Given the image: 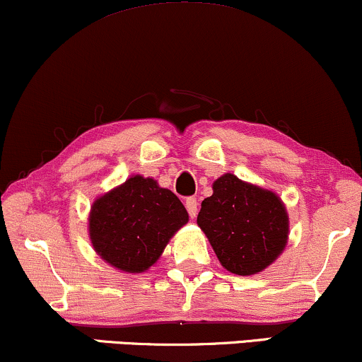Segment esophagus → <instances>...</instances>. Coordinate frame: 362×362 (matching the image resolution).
Listing matches in <instances>:
<instances>
[{"label": "esophagus", "mask_w": 362, "mask_h": 362, "mask_svg": "<svg viewBox=\"0 0 362 362\" xmlns=\"http://www.w3.org/2000/svg\"><path fill=\"white\" fill-rule=\"evenodd\" d=\"M186 209H188L191 218H196V215H198V202H196V198L186 199Z\"/></svg>", "instance_id": "34e87169"}]
</instances>
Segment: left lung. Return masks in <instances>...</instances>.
Wrapping results in <instances>:
<instances>
[{
    "label": "left lung",
    "mask_w": 362,
    "mask_h": 362,
    "mask_svg": "<svg viewBox=\"0 0 362 362\" xmlns=\"http://www.w3.org/2000/svg\"><path fill=\"white\" fill-rule=\"evenodd\" d=\"M196 223L221 265L236 275L263 272L288 242V213L280 196L231 173L213 182Z\"/></svg>",
    "instance_id": "8db88e82"
}]
</instances>
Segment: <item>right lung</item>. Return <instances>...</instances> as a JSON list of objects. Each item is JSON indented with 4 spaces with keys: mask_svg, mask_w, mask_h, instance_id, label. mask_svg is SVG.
I'll use <instances>...</instances> for the list:
<instances>
[{
    "mask_svg": "<svg viewBox=\"0 0 362 362\" xmlns=\"http://www.w3.org/2000/svg\"><path fill=\"white\" fill-rule=\"evenodd\" d=\"M188 220V211L171 189L160 188L153 177L132 174L92 203L88 238L110 267L142 274L159 260Z\"/></svg>",
    "mask_w": 362,
    "mask_h": 362,
    "instance_id": "right-lung-1",
    "label": "right lung"
}]
</instances>
